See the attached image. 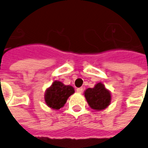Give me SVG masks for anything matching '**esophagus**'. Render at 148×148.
Instances as JSON below:
<instances>
[{
	"instance_id": "obj_1",
	"label": "esophagus",
	"mask_w": 148,
	"mask_h": 148,
	"mask_svg": "<svg viewBox=\"0 0 148 148\" xmlns=\"http://www.w3.org/2000/svg\"><path fill=\"white\" fill-rule=\"evenodd\" d=\"M82 91H83V89H82V88H77V92L78 93H82Z\"/></svg>"
}]
</instances>
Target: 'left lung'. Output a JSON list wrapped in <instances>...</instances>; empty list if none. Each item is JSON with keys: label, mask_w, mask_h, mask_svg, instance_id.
<instances>
[{"label": "left lung", "mask_w": 148, "mask_h": 148, "mask_svg": "<svg viewBox=\"0 0 148 148\" xmlns=\"http://www.w3.org/2000/svg\"><path fill=\"white\" fill-rule=\"evenodd\" d=\"M84 95L90 108L97 111L106 109L111 103V92L102 82L97 83L93 88L86 89L84 91Z\"/></svg>", "instance_id": "obj_1"}]
</instances>
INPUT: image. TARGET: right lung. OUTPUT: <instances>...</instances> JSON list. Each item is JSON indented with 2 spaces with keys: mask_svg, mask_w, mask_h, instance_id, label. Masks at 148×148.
Returning a JSON list of instances; mask_svg holds the SVG:
<instances>
[{
  "mask_svg": "<svg viewBox=\"0 0 148 148\" xmlns=\"http://www.w3.org/2000/svg\"><path fill=\"white\" fill-rule=\"evenodd\" d=\"M73 93H74V87L66 86L59 81H54L51 86L45 91L46 105L51 109L58 110L64 106L69 97Z\"/></svg>",
  "mask_w": 148,
  "mask_h": 148,
  "instance_id": "obj_1",
  "label": "right lung"
}]
</instances>
